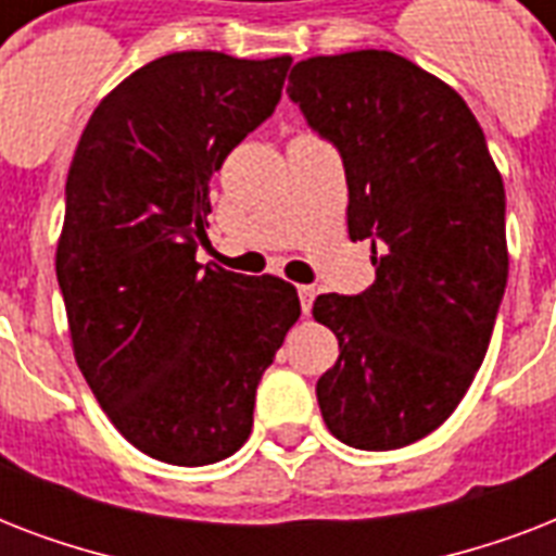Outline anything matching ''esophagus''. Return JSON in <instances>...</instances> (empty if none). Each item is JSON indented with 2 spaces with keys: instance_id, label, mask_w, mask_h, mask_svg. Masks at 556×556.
I'll use <instances>...</instances> for the list:
<instances>
[{
  "instance_id": "1",
  "label": "esophagus",
  "mask_w": 556,
  "mask_h": 556,
  "mask_svg": "<svg viewBox=\"0 0 556 556\" xmlns=\"http://www.w3.org/2000/svg\"><path fill=\"white\" fill-rule=\"evenodd\" d=\"M296 294H300V305H303V314L312 312V303H314V296H317V291H314L312 286H300V288H296Z\"/></svg>"
}]
</instances>
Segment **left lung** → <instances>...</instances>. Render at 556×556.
<instances>
[{
  "label": "left lung",
  "instance_id": "8db88e82",
  "mask_svg": "<svg viewBox=\"0 0 556 556\" xmlns=\"http://www.w3.org/2000/svg\"><path fill=\"white\" fill-rule=\"evenodd\" d=\"M288 98L334 143L349 236L375 282L320 294L340 357L317 380L334 439L397 450L447 421L482 366L508 286L505 187L479 121L447 83L392 51L312 56Z\"/></svg>",
  "mask_w": 556,
  "mask_h": 556
}]
</instances>
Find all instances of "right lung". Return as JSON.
<instances>
[{
	"mask_svg": "<svg viewBox=\"0 0 556 556\" xmlns=\"http://www.w3.org/2000/svg\"><path fill=\"white\" fill-rule=\"evenodd\" d=\"M288 65L159 56L100 100L74 150L56 244L74 357L117 432L167 465L242 447L262 371L300 317L282 279L195 262L210 178L274 115Z\"/></svg>",
	"mask_w": 556,
	"mask_h": 556,
	"instance_id": "obj_1",
	"label": "right lung"
}]
</instances>
